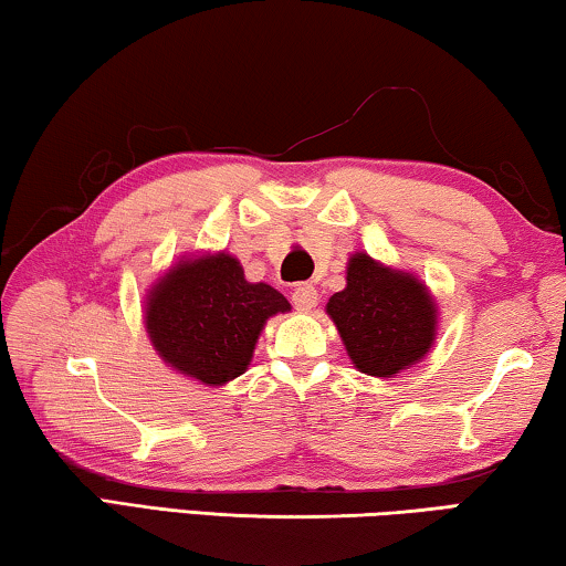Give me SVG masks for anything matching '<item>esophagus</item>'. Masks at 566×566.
Instances as JSON below:
<instances>
[{
	"mask_svg": "<svg viewBox=\"0 0 566 566\" xmlns=\"http://www.w3.org/2000/svg\"><path fill=\"white\" fill-rule=\"evenodd\" d=\"M292 302L297 310L310 312L317 305V290L312 284H297V290L292 292Z\"/></svg>",
	"mask_w": 566,
	"mask_h": 566,
	"instance_id": "1",
	"label": "esophagus"
}]
</instances>
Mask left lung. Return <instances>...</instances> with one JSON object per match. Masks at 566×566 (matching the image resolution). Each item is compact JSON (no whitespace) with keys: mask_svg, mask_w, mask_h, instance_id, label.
Wrapping results in <instances>:
<instances>
[{"mask_svg":"<svg viewBox=\"0 0 566 566\" xmlns=\"http://www.w3.org/2000/svg\"><path fill=\"white\" fill-rule=\"evenodd\" d=\"M345 353L360 374L394 378L417 366L437 340L440 310L417 274L394 269L366 251L350 254L345 290L325 305Z\"/></svg>","mask_w":566,"mask_h":566,"instance_id":"left-lung-1","label":"left lung"}]
</instances>
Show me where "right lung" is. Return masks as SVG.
<instances>
[{"label":"right lung","mask_w":566,"mask_h":566,"mask_svg":"<svg viewBox=\"0 0 566 566\" xmlns=\"http://www.w3.org/2000/svg\"><path fill=\"white\" fill-rule=\"evenodd\" d=\"M292 305L266 282H249L229 251L180 256L149 284L145 331L177 374L226 386L247 374L266 319Z\"/></svg>","instance_id":"1"}]
</instances>
